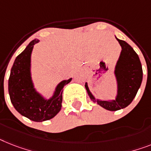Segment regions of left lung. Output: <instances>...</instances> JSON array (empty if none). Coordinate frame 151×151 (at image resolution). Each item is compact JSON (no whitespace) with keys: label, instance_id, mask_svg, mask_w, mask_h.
Returning a JSON list of instances; mask_svg holds the SVG:
<instances>
[{"label":"left lung","instance_id":"obj_1","mask_svg":"<svg viewBox=\"0 0 151 151\" xmlns=\"http://www.w3.org/2000/svg\"><path fill=\"white\" fill-rule=\"evenodd\" d=\"M116 39L122 51L115 69L118 83V93L115 100H96L89 92L87 83L85 85L90 99L109 111H116L129 106L137 95L143 78L142 65L138 55L125 41Z\"/></svg>","mask_w":151,"mask_h":151}]
</instances>
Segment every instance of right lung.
I'll return each mask as SVG.
<instances>
[{
    "label": "right lung",
    "mask_w": 151,
    "mask_h": 151,
    "mask_svg": "<svg viewBox=\"0 0 151 151\" xmlns=\"http://www.w3.org/2000/svg\"><path fill=\"white\" fill-rule=\"evenodd\" d=\"M39 40H33L17 56L11 68L8 79V92L14 107L22 116L35 122L52 119L62 108V91L72 78L61 82L56 87L54 96L48 100L39 95L32 84L30 62L34 45Z\"/></svg>",
    "instance_id": "add662e5"
}]
</instances>
